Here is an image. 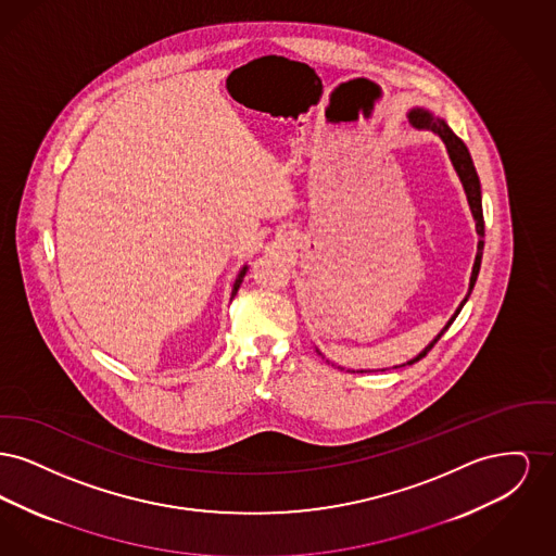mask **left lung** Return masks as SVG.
Returning a JSON list of instances; mask_svg holds the SVG:
<instances>
[{
  "label": "left lung",
  "instance_id": "8db88e82",
  "mask_svg": "<svg viewBox=\"0 0 556 556\" xmlns=\"http://www.w3.org/2000/svg\"><path fill=\"white\" fill-rule=\"evenodd\" d=\"M408 121H410L413 127H417V129H431L435 135H440L442 141L446 143L450 160H452V164H454V168H456V173H458V177H460V181H463L467 200H469V206H471L473 218H476L477 236L481 238L479 239V243H477L476 265H473V273H471V283H469L467 298L460 302L458 311L454 313V317L450 318L448 325L440 331V336H438L431 344L427 345L417 358H413L410 363H406V365H415L417 361H421L424 356H427V352H429L433 345L438 344V340L448 331L452 320L458 317L460 308L465 306V302L469 300L471 291L476 288L477 275H479V266H481V254H483V233H485V231H483V211H481V186H479V177H477L476 166H473V160H471V154H469L467 146L452 132V129H450L448 125H446L442 118H435V116H431V114L425 112V110H419V108L413 110V112L408 114ZM402 367H404V365H402Z\"/></svg>",
  "mask_w": 556,
  "mask_h": 556
}]
</instances>
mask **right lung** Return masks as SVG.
<instances>
[{
    "label": "right lung",
    "instance_id": "1",
    "mask_svg": "<svg viewBox=\"0 0 556 556\" xmlns=\"http://www.w3.org/2000/svg\"><path fill=\"white\" fill-rule=\"evenodd\" d=\"M245 270H248V266H243L241 270H239L238 279H236V283H233V291H231V295H236L239 290V286H241V281H243V275H245Z\"/></svg>",
    "mask_w": 556,
    "mask_h": 556
}]
</instances>
